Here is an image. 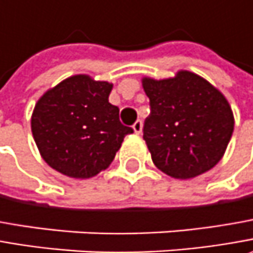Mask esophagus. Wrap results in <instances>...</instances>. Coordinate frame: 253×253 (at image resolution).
Here are the masks:
<instances>
[{
  "label": "esophagus",
  "mask_w": 253,
  "mask_h": 253,
  "mask_svg": "<svg viewBox=\"0 0 253 253\" xmlns=\"http://www.w3.org/2000/svg\"><path fill=\"white\" fill-rule=\"evenodd\" d=\"M133 130H134L135 134H141V131H143V122L141 120H137L134 125H133Z\"/></svg>",
  "instance_id": "esophagus-1"
}]
</instances>
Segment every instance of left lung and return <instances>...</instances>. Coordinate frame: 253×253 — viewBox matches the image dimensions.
<instances>
[{"label": "left lung", "mask_w": 253, "mask_h": 253, "mask_svg": "<svg viewBox=\"0 0 253 253\" xmlns=\"http://www.w3.org/2000/svg\"><path fill=\"white\" fill-rule=\"evenodd\" d=\"M141 84L151 105L143 138L154 165L182 180L215 167L234 131V113L224 93L187 70L162 80L143 77Z\"/></svg>", "instance_id": "8db88e82"}]
</instances>
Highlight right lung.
Returning a JSON list of instances; mask_svg holds the SVG:
<instances>
[{"label": "right lung", "instance_id": "1", "mask_svg": "<svg viewBox=\"0 0 253 253\" xmlns=\"http://www.w3.org/2000/svg\"><path fill=\"white\" fill-rule=\"evenodd\" d=\"M113 84L75 74L44 92L32 112L31 128L42 158L57 172L89 179L109 168L133 128L109 102Z\"/></svg>", "mask_w": 253, "mask_h": 253}]
</instances>
